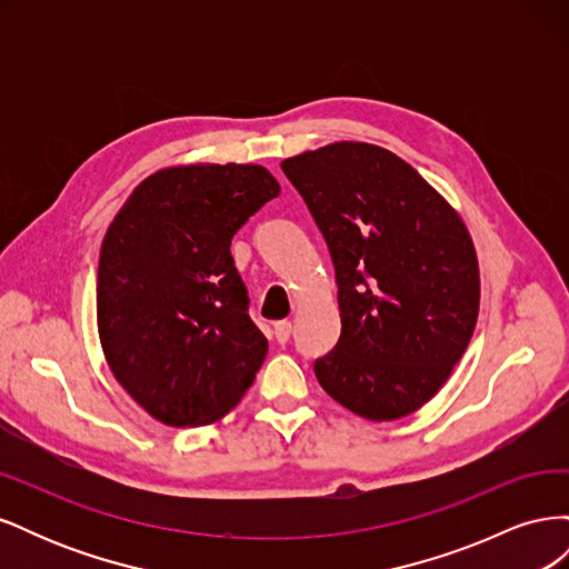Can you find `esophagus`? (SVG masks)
<instances>
[{"instance_id": "obj_1", "label": "esophagus", "mask_w": 569, "mask_h": 569, "mask_svg": "<svg viewBox=\"0 0 569 569\" xmlns=\"http://www.w3.org/2000/svg\"><path fill=\"white\" fill-rule=\"evenodd\" d=\"M272 332H274V339H278L280 343H287L289 337H291V322L289 320H280L272 325Z\"/></svg>"}]
</instances>
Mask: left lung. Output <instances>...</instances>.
Here are the masks:
<instances>
[{"instance_id": "1", "label": "left lung", "mask_w": 569, "mask_h": 569, "mask_svg": "<svg viewBox=\"0 0 569 569\" xmlns=\"http://www.w3.org/2000/svg\"><path fill=\"white\" fill-rule=\"evenodd\" d=\"M337 272L341 337L316 360L320 387L387 422L449 380L479 313V263L460 213L416 168L368 142L282 161Z\"/></svg>"}]
</instances>
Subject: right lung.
Masks as SVG:
<instances>
[{
  "label": "right lung",
  "mask_w": 569,
  "mask_h": 569,
  "mask_svg": "<svg viewBox=\"0 0 569 569\" xmlns=\"http://www.w3.org/2000/svg\"><path fill=\"white\" fill-rule=\"evenodd\" d=\"M278 194L263 166L189 163L157 170L116 213L99 251V341L153 420L211 425L253 385L268 339L230 244Z\"/></svg>",
  "instance_id": "obj_1"
}]
</instances>
